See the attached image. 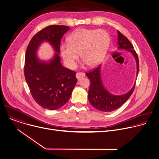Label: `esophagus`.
<instances>
[{"label":"esophagus","mask_w":159,"mask_h":159,"mask_svg":"<svg viewBox=\"0 0 159 159\" xmlns=\"http://www.w3.org/2000/svg\"><path fill=\"white\" fill-rule=\"evenodd\" d=\"M85 75V74L83 72H77L76 74V77L77 79H80L81 78L84 77Z\"/></svg>","instance_id":"1"}]
</instances>
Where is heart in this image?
Here are the masks:
<instances>
[{
	"label": "heart",
	"mask_w": 159,
	"mask_h": 159,
	"mask_svg": "<svg viewBox=\"0 0 159 159\" xmlns=\"http://www.w3.org/2000/svg\"><path fill=\"white\" fill-rule=\"evenodd\" d=\"M67 42L68 44L61 46L60 51L68 68L75 67L79 54L85 64L93 67L104 59L110 43V36L103 30L80 28L69 35Z\"/></svg>",
	"instance_id": "heart-1"
}]
</instances>
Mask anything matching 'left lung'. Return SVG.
<instances>
[{
	"label": "left lung",
	"mask_w": 159,
	"mask_h": 159,
	"mask_svg": "<svg viewBox=\"0 0 159 159\" xmlns=\"http://www.w3.org/2000/svg\"><path fill=\"white\" fill-rule=\"evenodd\" d=\"M118 49L130 52L136 62L138 77L139 72V60L134 47L126 37L118 31ZM90 79L88 98L90 104L97 110L103 112H111L120 108L131 97L135 84L132 89L123 95H113L109 92L103 84L101 77V65L92 72L85 74Z\"/></svg>",
	"instance_id": "left-lung-1"
}]
</instances>
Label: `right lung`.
<instances>
[{
    "mask_svg": "<svg viewBox=\"0 0 159 159\" xmlns=\"http://www.w3.org/2000/svg\"><path fill=\"white\" fill-rule=\"evenodd\" d=\"M69 26L50 25L38 32L31 39L25 54L24 74L31 94L41 107L54 110L69 100L77 82L73 70L61 62V40ZM44 42H49L55 51L49 61L41 60L37 51Z\"/></svg>",
    "mask_w": 159,
    "mask_h": 159,
    "instance_id": "obj_1",
    "label": "right lung"
}]
</instances>
